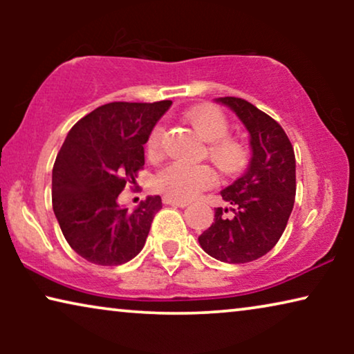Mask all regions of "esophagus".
I'll use <instances>...</instances> for the list:
<instances>
[{
	"label": "esophagus",
	"mask_w": 354,
	"mask_h": 354,
	"mask_svg": "<svg viewBox=\"0 0 354 354\" xmlns=\"http://www.w3.org/2000/svg\"><path fill=\"white\" fill-rule=\"evenodd\" d=\"M162 201H164V205H171V206H177V207H185V206H188L187 201L174 200V198H169V196H164Z\"/></svg>",
	"instance_id": "obj_1"
}]
</instances>
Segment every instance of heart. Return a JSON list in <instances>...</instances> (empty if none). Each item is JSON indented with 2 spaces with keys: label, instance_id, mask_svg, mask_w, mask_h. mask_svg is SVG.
<instances>
[{
  "label": "heart",
  "instance_id": "heart-1",
  "mask_svg": "<svg viewBox=\"0 0 354 354\" xmlns=\"http://www.w3.org/2000/svg\"><path fill=\"white\" fill-rule=\"evenodd\" d=\"M188 120L196 133L205 142H209L207 156L222 172L234 174L245 166L248 154L245 145L227 137L230 125L219 109L211 106L193 109L188 114ZM162 138V124L154 125L147 140V154L149 158H158L161 154ZM214 172L205 164L171 162L156 174L154 188L174 200H192L203 190L214 185Z\"/></svg>",
  "mask_w": 354,
  "mask_h": 354
}]
</instances>
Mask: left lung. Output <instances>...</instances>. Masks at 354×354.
I'll use <instances>...</instances> for the list:
<instances>
[{
    "label": "left lung",
    "mask_w": 354,
    "mask_h": 354,
    "mask_svg": "<svg viewBox=\"0 0 354 354\" xmlns=\"http://www.w3.org/2000/svg\"><path fill=\"white\" fill-rule=\"evenodd\" d=\"M250 133L251 161L240 178L221 192L229 207H216L214 222L198 236L217 261L243 264L269 253L282 236L297 193V164L285 130L248 101L217 98Z\"/></svg>",
    "instance_id": "1"
}]
</instances>
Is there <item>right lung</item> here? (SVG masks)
I'll use <instances>...</instances> for the list:
<instances>
[{
	"label": "right lung",
	"instance_id": "1",
	"mask_svg": "<svg viewBox=\"0 0 354 354\" xmlns=\"http://www.w3.org/2000/svg\"><path fill=\"white\" fill-rule=\"evenodd\" d=\"M172 101L100 106L69 130L53 167V211L71 248L88 263L119 266L147 241L161 196L130 212L119 206L125 183L145 166L148 135Z\"/></svg>",
	"mask_w": 354,
	"mask_h": 354
}]
</instances>
